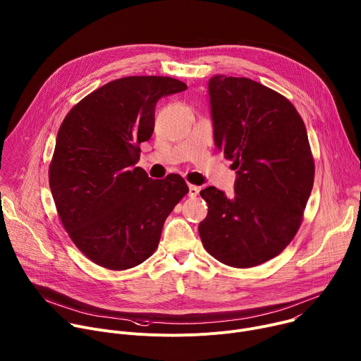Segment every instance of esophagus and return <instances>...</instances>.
<instances>
[{"label": "esophagus", "mask_w": 361, "mask_h": 361, "mask_svg": "<svg viewBox=\"0 0 361 361\" xmlns=\"http://www.w3.org/2000/svg\"><path fill=\"white\" fill-rule=\"evenodd\" d=\"M199 190H201V189H199L197 186L189 183V196H190V197H195V196L199 193Z\"/></svg>", "instance_id": "obj_1"}]
</instances>
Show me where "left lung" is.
Returning a JSON list of instances; mask_svg holds the SVG:
<instances>
[{"instance_id":"obj_1","label":"left lung","mask_w":361,"mask_h":361,"mask_svg":"<svg viewBox=\"0 0 361 361\" xmlns=\"http://www.w3.org/2000/svg\"><path fill=\"white\" fill-rule=\"evenodd\" d=\"M215 145L236 171L235 197L201 190L208 215L199 224L204 248L233 268L281 254L298 232L314 185L307 129L294 104L247 77L209 80Z\"/></svg>"}]
</instances>
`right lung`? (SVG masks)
Returning <instances> with one entry per match:
<instances>
[{"label":"right lung","mask_w":361,"mask_h":361,"mask_svg":"<svg viewBox=\"0 0 361 361\" xmlns=\"http://www.w3.org/2000/svg\"><path fill=\"white\" fill-rule=\"evenodd\" d=\"M172 77L113 80L64 117L49 168L59 218L94 264L125 271L157 248L168 215L189 192L180 175L150 179L135 165L150 139L160 97L186 90Z\"/></svg>","instance_id":"1"}]
</instances>
